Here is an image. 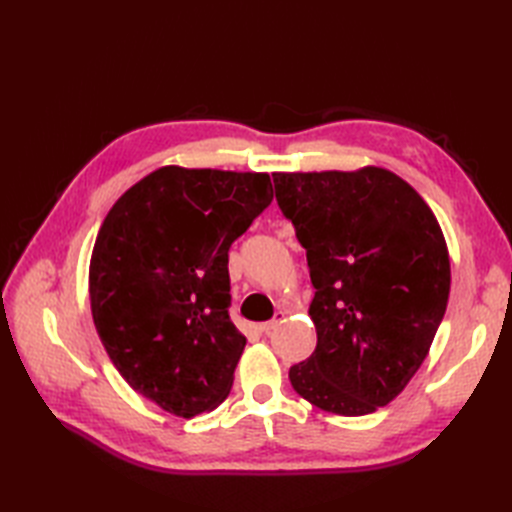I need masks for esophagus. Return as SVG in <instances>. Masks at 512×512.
<instances>
[{
	"label": "esophagus",
	"instance_id": "34e87169",
	"mask_svg": "<svg viewBox=\"0 0 512 512\" xmlns=\"http://www.w3.org/2000/svg\"><path fill=\"white\" fill-rule=\"evenodd\" d=\"M284 320V314L282 312H277L269 322H262V324H258V331L260 333H265V335H269L273 329H277L280 327V322Z\"/></svg>",
	"mask_w": 512,
	"mask_h": 512
}]
</instances>
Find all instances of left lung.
Returning <instances> with one entry per match:
<instances>
[{
    "label": "left lung",
    "mask_w": 512,
    "mask_h": 512,
    "mask_svg": "<svg viewBox=\"0 0 512 512\" xmlns=\"http://www.w3.org/2000/svg\"><path fill=\"white\" fill-rule=\"evenodd\" d=\"M273 183L316 288L318 344L290 367L292 389L324 412H376L421 367L446 312L451 262L436 215L378 166Z\"/></svg>",
    "instance_id": "obj_1"
}]
</instances>
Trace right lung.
Listing matches in <instances>:
<instances>
[{"label": "right lung", "mask_w": 512, "mask_h": 512, "mask_svg": "<svg viewBox=\"0 0 512 512\" xmlns=\"http://www.w3.org/2000/svg\"><path fill=\"white\" fill-rule=\"evenodd\" d=\"M273 200L267 173L164 166L108 211L89 265L96 331L132 389L192 418L228 397L245 337L228 250Z\"/></svg>", "instance_id": "add662e5"}]
</instances>
